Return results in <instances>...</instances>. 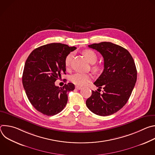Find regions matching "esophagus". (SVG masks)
Returning <instances> with one entry per match:
<instances>
[{
    "label": "esophagus",
    "mask_w": 155,
    "mask_h": 155,
    "mask_svg": "<svg viewBox=\"0 0 155 155\" xmlns=\"http://www.w3.org/2000/svg\"><path fill=\"white\" fill-rule=\"evenodd\" d=\"M75 88H76L77 90H81V89L82 87H81V86H75Z\"/></svg>",
    "instance_id": "esophagus-1"
}]
</instances>
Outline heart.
<instances>
[{
  "label": "heart",
  "instance_id": "heart-1",
  "mask_svg": "<svg viewBox=\"0 0 155 155\" xmlns=\"http://www.w3.org/2000/svg\"><path fill=\"white\" fill-rule=\"evenodd\" d=\"M83 54L91 64H94L97 60V55L96 53L92 50H85L83 51ZM72 57V53H69L65 58L64 64L65 68L67 69L69 68L71 65ZM92 69L94 72H97L100 70V66L99 65H94L92 67ZM92 79L93 77L91 74L81 73H76L72 75L71 78V81L75 84L78 86H84L87 83L90 82Z\"/></svg>",
  "mask_w": 155,
  "mask_h": 155
}]
</instances>
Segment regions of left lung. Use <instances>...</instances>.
Listing matches in <instances>:
<instances>
[{
	"label": "left lung",
	"mask_w": 155,
	"mask_h": 155,
	"mask_svg": "<svg viewBox=\"0 0 155 155\" xmlns=\"http://www.w3.org/2000/svg\"><path fill=\"white\" fill-rule=\"evenodd\" d=\"M88 47L104 58V71L94 83L98 90L103 88L104 91L102 94L92 91L86 101V106L96 115H112L127 103L134 89L137 80L134 61L126 49L111 42L93 43Z\"/></svg>",
	"instance_id": "1"
}]
</instances>
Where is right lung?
<instances>
[{"instance_id": "1", "label": "right lung", "mask_w": 155, "mask_h": 155, "mask_svg": "<svg viewBox=\"0 0 155 155\" xmlns=\"http://www.w3.org/2000/svg\"><path fill=\"white\" fill-rule=\"evenodd\" d=\"M76 48L53 43L35 48L28 56L22 81L29 101L40 113L53 116L67 104L68 93L74 90V84L68 83L59 87L54 83L65 74V58Z\"/></svg>"}]
</instances>
